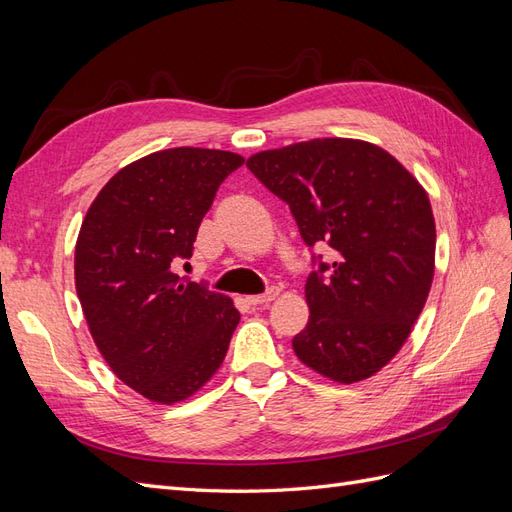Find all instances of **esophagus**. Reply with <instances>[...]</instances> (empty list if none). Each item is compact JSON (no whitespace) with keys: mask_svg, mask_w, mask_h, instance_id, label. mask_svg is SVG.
<instances>
[{"mask_svg":"<svg viewBox=\"0 0 512 512\" xmlns=\"http://www.w3.org/2000/svg\"><path fill=\"white\" fill-rule=\"evenodd\" d=\"M277 294H280V288H275V286H271L267 292H262V294H252V297H247V303L250 305H254V307H258V305H265V303H271Z\"/></svg>","mask_w":512,"mask_h":512,"instance_id":"obj_1","label":"esophagus"}]
</instances>
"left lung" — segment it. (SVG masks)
Here are the masks:
<instances>
[{"label": "left lung", "mask_w": 512, "mask_h": 512, "mask_svg": "<svg viewBox=\"0 0 512 512\" xmlns=\"http://www.w3.org/2000/svg\"><path fill=\"white\" fill-rule=\"evenodd\" d=\"M247 168L288 203L307 247L333 250L331 265L314 256L294 354L342 384L374 376L406 344L431 288L436 222L423 185L389 151L354 138L260 151Z\"/></svg>", "instance_id": "left-lung-1"}]
</instances>
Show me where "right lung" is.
Masks as SVG:
<instances>
[{
    "label": "right lung",
    "instance_id": "obj_1",
    "mask_svg": "<svg viewBox=\"0 0 512 512\" xmlns=\"http://www.w3.org/2000/svg\"><path fill=\"white\" fill-rule=\"evenodd\" d=\"M245 160L200 147L156 151L111 177L74 252L91 337L130 389L177 404L222 365L239 312L226 294L175 273L222 181Z\"/></svg>",
    "mask_w": 512,
    "mask_h": 512
}]
</instances>
